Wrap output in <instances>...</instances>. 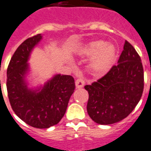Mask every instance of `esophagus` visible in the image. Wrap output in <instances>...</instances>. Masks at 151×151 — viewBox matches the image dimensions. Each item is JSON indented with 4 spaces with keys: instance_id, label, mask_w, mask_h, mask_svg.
I'll return each mask as SVG.
<instances>
[{
    "instance_id": "1",
    "label": "esophagus",
    "mask_w": 151,
    "mask_h": 151,
    "mask_svg": "<svg viewBox=\"0 0 151 151\" xmlns=\"http://www.w3.org/2000/svg\"><path fill=\"white\" fill-rule=\"evenodd\" d=\"M84 84L85 82L83 79H78L75 81V85L77 88H81L84 86Z\"/></svg>"
}]
</instances>
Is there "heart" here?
I'll return each mask as SVG.
<instances>
[{
	"instance_id": "obj_1",
	"label": "heart",
	"mask_w": 151,
	"mask_h": 151,
	"mask_svg": "<svg viewBox=\"0 0 151 151\" xmlns=\"http://www.w3.org/2000/svg\"><path fill=\"white\" fill-rule=\"evenodd\" d=\"M80 55L91 56L89 67L94 74L103 76L113 67L117 59V50L112 43L93 40L83 44L78 50Z\"/></svg>"
}]
</instances>
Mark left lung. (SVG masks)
Masks as SVG:
<instances>
[{
	"label": "left lung",
	"mask_w": 151,
	"mask_h": 151,
	"mask_svg": "<svg viewBox=\"0 0 151 151\" xmlns=\"http://www.w3.org/2000/svg\"><path fill=\"white\" fill-rule=\"evenodd\" d=\"M84 88L89 94L87 111L94 122L110 125L127 117L139 101L143 91V65L133 46L125 42L118 64Z\"/></svg>",
	"instance_id": "8db88e82"
}]
</instances>
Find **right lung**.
<instances>
[{
    "instance_id": "add662e5",
    "label": "right lung",
    "mask_w": 151,
    "mask_h": 151,
    "mask_svg": "<svg viewBox=\"0 0 151 151\" xmlns=\"http://www.w3.org/2000/svg\"><path fill=\"white\" fill-rule=\"evenodd\" d=\"M42 35L24 40L16 50L7 70L8 99L14 113L29 126L47 129L56 125L64 116L74 91L73 77L55 74L43 85L30 87L29 60Z\"/></svg>"
}]
</instances>
